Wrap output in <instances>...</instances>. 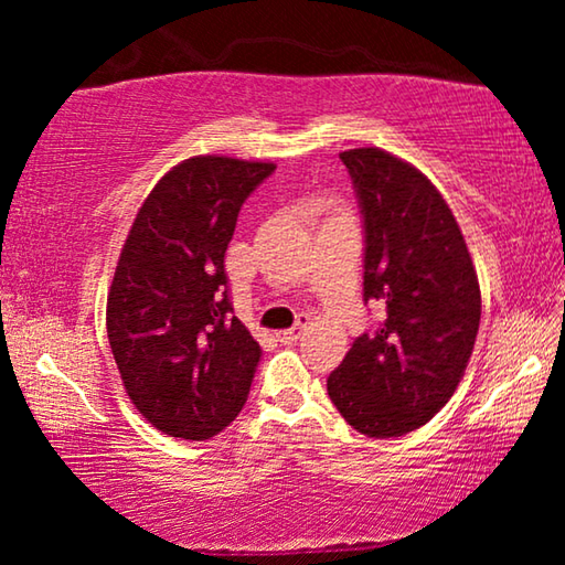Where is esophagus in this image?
I'll use <instances>...</instances> for the list:
<instances>
[{
  "label": "esophagus",
  "instance_id": "esophagus-1",
  "mask_svg": "<svg viewBox=\"0 0 565 565\" xmlns=\"http://www.w3.org/2000/svg\"><path fill=\"white\" fill-rule=\"evenodd\" d=\"M309 323H311V319L306 317V313H301L299 321H296L291 329H286V331H279V333H276V339H279L281 343H294V341H299V339L303 337V331L309 329Z\"/></svg>",
  "mask_w": 565,
  "mask_h": 565
}]
</instances>
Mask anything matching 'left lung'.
Masks as SVG:
<instances>
[{"label":"left lung","mask_w":565,"mask_h":565,"mask_svg":"<svg viewBox=\"0 0 565 565\" xmlns=\"http://www.w3.org/2000/svg\"><path fill=\"white\" fill-rule=\"evenodd\" d=\"M363 216V301L384 306L327 381L339 414L371 438L404 436L463 379L481 321L466 238L431 181L384 149L341 151Z\"/></svg>","instance_id":"left-lung-1"}]
</instances>
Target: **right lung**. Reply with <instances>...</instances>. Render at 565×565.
<instances>
[{
    "label": "right lung",
    "instance_id": "right-lung-1",
    "mask_svg": "<svg viewBox=\"0 0 565 565\" xmlns=\"http://www.w3.org/2000/svg\"><path fill=\"white\" fill-rule=\"evenodd\" d=\"M269 161L191 157L157 181L119 254L107 333L124 388L161 434L216 436L246 404L262 349L234 317L224 254Z\"/></svg>",
    "mask_w": 565,
    "mask_h": 565
}]
</instances>
